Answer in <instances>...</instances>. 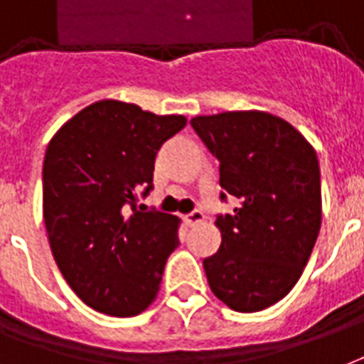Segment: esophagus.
Instances as JSON below:
<instances>
[{"label": "esophagus", "mask_w": 364, "mask_h": 364, "mask_svg": "<svg viewBox=\"0 0 364 364\" xmlns=\"http://www.w3.org/2000/svg\"><path fill=\"white\" fill-rule=\"evenodd\" d=\"M204 222V214L203 210H193L191 214H187V223L189 225H198V223Z\"/></svg>", "instance_id": "esophagus-1"}]
</instances>
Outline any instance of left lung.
<instances>
[{
  "label": "left lung",
  "instance_id": "1",
  "mask_svg": "<svg viewBox=\"0 0 364 364\" xmlns=\"http://www.w3.org/2000/svg\"><path fill=\"white\" fill-rule=\"evenodd\" d=\"M191 125L220 161V187L241 200L216 220L222 245L203 262L210 289L237 312L268 309L297 284L318 237L316 150L291 123L258 109L198 115Z\"/></svg>",
  "mask_w": 364,
  "mask_h": 364
}]
</instances>
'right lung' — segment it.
<instances>
[{
    "instance_id": "1",
    "label": "right lung",
    "mask_w": 364,
    "mask_h": 364,
    "mask_svg": "<svg viewBox=\"0 0 364 364\" xmlns=\"http://www.w3.org/2000/svg\"><path fill=\"white\" fill-rule=\"evenodd\" d=\"M187 125L119 100H100L61 125L46 148L44 223L59 272L82 303L134 316L154 303L181 220L139 212L156 152Z\"/></svg>"
}]
</instances>
